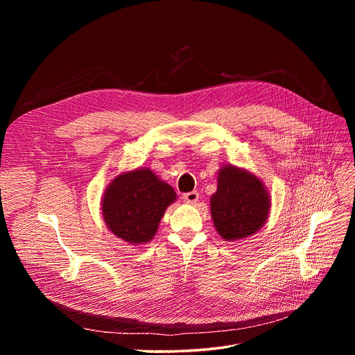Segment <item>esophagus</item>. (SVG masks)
Instances as JSON below:
<instances>
[{
  "instance_id": "esophagus-1",
  "label": "esophagus",
  "mask_w": 355,
  "mask_h": 355,
  "mask_svg": "<svg viewBox=\"0 0 355 355\" xmlns=\"http://www.w3.org/2000/svg\"><path fill=\"white\" fill-rule=\"evenodd\" d=\"M182 198L185 202H188V204H195V202L199 199V193L196 191H191V192L184 193Z\"/></svg>"
}]
</instances>
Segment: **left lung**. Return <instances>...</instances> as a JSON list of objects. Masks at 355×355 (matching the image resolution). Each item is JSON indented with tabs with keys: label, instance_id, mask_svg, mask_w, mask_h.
Masks as SVG:
<instances>
[{
	"label": "left lung",
	"instance_id": "1",
	"mask_svg": "<svg viewBox=\"0 0 355 355\" xmlns=\"http://www.w3.org/2000/svg\"><path fill=\"white\" fill-rule=\"evenodd\" d=\"M270 207V193L256 174L230 164L220 167L211 216L222 239L236 241L257 233L268 219Z\"/></svg>",
	"mask_w": 355,
	"mask_h": 355
}]
</instances>
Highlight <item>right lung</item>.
I'll return each instance as SVG.
<instances>
[{
    "instance_id": "1",
    "label": "right lung",
    "mask_w": 355,
    "mask_h": 355,
    "mask_svg": "<svg viewBox=\"0 0 355 355\" xmlns=\"http://www.w3.org/2000/svg\"><path fill=\"white\" fill-rule=\"evenodd\" d=\"M171 185L150 168L125 171L114 178L103 195V218L119 239L140 245L156 236L166 209L175 202Z\"/></svg>"
}]
</instances>
